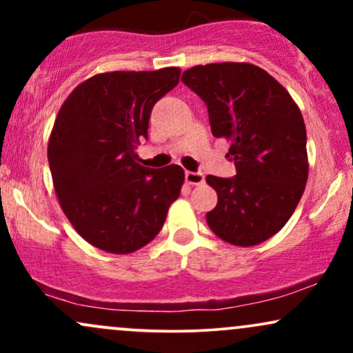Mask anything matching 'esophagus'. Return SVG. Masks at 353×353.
<instances>
[{
    "label": "esophagus",
    "instance_id": "obj_1",
    "mask_svg": "<svg viewBox=\"0 0 353 353\" xmlns=\"http://www.w3.org/2000/svg\"><path fill=\"white\" fill-rule=\"evenodd\" d=\"M185 181H188L190 185H199V184H202V182H204V174L188 171V172H185Z\"/></svg>",
    "mask_w": 353,
    "mask_h": 353
}]
</instances>
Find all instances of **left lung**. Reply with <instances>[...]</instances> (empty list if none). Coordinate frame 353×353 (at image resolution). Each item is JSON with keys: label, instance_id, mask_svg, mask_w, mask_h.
<instances>
[{"label": "left lung", "instance_id": "obj_1", "mask_svg": "<svg viewBox=\"0 0 353 353\" xmlns=\"http://www.w3.org/2000/svg\"><path fill=\"white\" fill-rule=\"evenodd\" d=\"M204 101L210 131L230 141L234 177L208 176L217 205L205 214L229 244L257 245L277 234L301 201L309 177L301 109L281 83L249 63H216L182 72Z\"/></svg>", "mask_w": 353, "mask_h": 353}]
</instances>
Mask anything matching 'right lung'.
<instances>
[{"mask_svg": "<svg viewBox=\"0 0 353 353\" xmlns=\"http://www.w3.org/2000/svg\"><path fill=\"white\" fill-rule=\"evenodd\" d=\"M179 68L103 72L81 83L61 106L48 144L56 196L89 244L131 254L163 229L184 184L181 165L139 164L154 104L179 83Z\"/></svg>", "mask_w": 353, "mask_h": 353, "instance_id": "obj_1", "label": "right lung"}]
</instances>
